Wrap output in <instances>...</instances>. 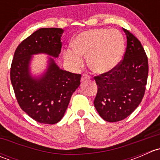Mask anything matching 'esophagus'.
<instances>
[{
	"label": "esophagus",
	"instance_id": "obj_1",
	"mask_svg": "<svg viewBox=\"0 0 160 160\" xmlns=\"http://www.w3.org/2000/svg\"><path fill=\"white\" fill-rule=\"evenodd\" d=\"M90 78V76L88 75V74L87 73H83V76H82L81 77V81H84V80H88V79Z\"/></svg>",
	"mask_w": 160,
	"mask_h": 160
}]
</instances>
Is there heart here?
I'll return each mask as SVG.
<instances>
[{"label":"heart","instance_id":"heart-1","mask_svg":"<svg viewBox=\"0 0 160 160\" xmlns=\"http://www.w3.org/2000/svg\"><path fill=\"white\" fill-rule=\"evenodd\" d=\"M73 49L64 52L66 61L73 68L84 64V57H88L90 68L96 72H108L122 59L124 38L117 29H91L79 34L72 42Z\"/></svg>","mask_w":160,"mask_h":160}]
</instances>
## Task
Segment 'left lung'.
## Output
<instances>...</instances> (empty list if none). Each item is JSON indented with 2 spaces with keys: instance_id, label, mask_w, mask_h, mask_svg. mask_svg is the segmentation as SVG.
I'll use <instances>...</instances> for the list:
<instances>
[{
  "instance_id": "8db88e82",
  "label": "left lung",
  "mask_w": 160,
  "mask_h": 160,
  "mask_svg": "<svg viewBox=\"0 0 160 160\" xmlns=\"http://www.w3.org/2000/svg\"><path fill=\"white\" fill-rule=\"evenodd\" d=\"M127 46L123 59L114 69L94 78L98 85L95 108L104 120L122 121L139 105L147 83L148 57L139 40L123 28Z\"/></svg>"
}]
</instances>
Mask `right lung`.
<instances>
[{
    "mask_svg": "<svg viewBox=\"0 0 160 160\" xmlns=\"http://www.w3.org/2000/svg\"><path fill=\"white\" fill-rule=\"evenodd\" d=\"M62 28H57L37 30L18 45L11 62V81L18 103L39 123L52 125L59 122L71 96L80 84L81 74L61 70L52 59L42 78L36 80L29 74L32 55L43 52L58 57L62 48Z\"/></svg>",
    "mask_w": 160,
    "mask_h": 160,
    "instance_id": "1",
    "label": "right lung"
}]
</instances>
